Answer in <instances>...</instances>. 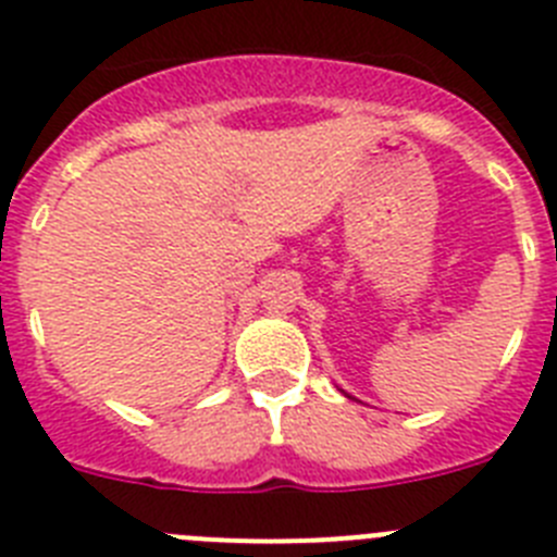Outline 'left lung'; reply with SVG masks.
I'll use <instances>...</instances> for the list:
<instances>
[{
  "mask_svg": "<svg viewBox=\"0 0 557 557\" xmlns=\"http://www.w3.org/2000/svg\"><path fill=\"white\" fill-rule=\"evenodd\" d=\"M346 396H348V393H346ZM348 398H351V396H348Z\"/></svg>",
  "mask_w": 557,
  "mask_h": 557,
  "instance_id": "8db88e82",
  "label": "left lung"
}]
</instances>
